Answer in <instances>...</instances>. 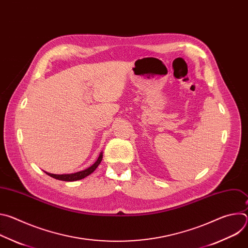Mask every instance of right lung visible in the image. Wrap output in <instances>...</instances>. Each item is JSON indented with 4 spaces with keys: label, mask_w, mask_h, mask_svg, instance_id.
Returning <instances> with one entry per match:
<instances>
[{
    "label": "right lung",
    "mask_w": 248,
    "mask_h": 248,
    "mask_svg": "<svg viewBox=\"0 0 248 248\" xmlns=\"http://www.w3.org/2000/svg\"><path fill=\"white\" fill-rule=\"evenodd\" d=\"M102 158H103V153L101 152L97 161L89 168L83 170H80V171H78V172H75V173H66V174H55V173H50V172H47L45 171L48 175L52 176V178L56 179V180H59V181H64V182H75V181H79V180H82L84 179L85 176L89 175L90 173H92L96 168L99 166V164L101 163L102 161Z\"/></svg>",
    "instance_id": "add662e5"
}]
</instances>
